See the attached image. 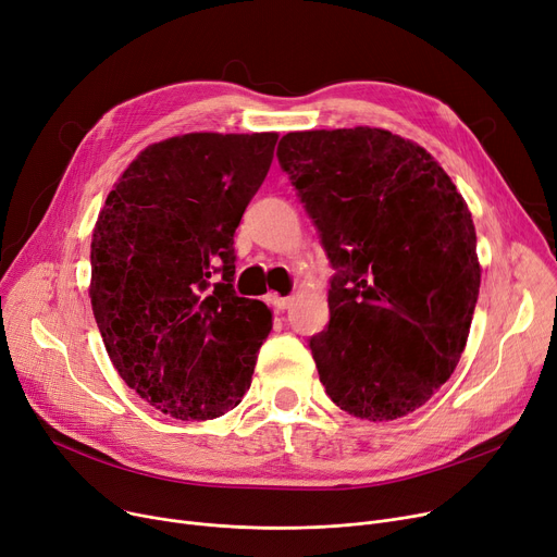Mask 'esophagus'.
Returning <instances> with one entry per match:
<instances>
[{
    "label": "esophagus",
    "mask_w": 557,
    "mask_h": 557,
    "mask_svg": "<svg viewBox=\"0 0 557 557\" xmlns=\"http://www.w3.org/2000/svg\"><path fill=\"white\" fill-rule=\"evenodd\" d=\"M267 302H269L275 311H284V309L290 305V298H282V296H277V294H269V296H267Z\"/></svg>",
    "instance_id": "esophagus-1"
}]
</instances>
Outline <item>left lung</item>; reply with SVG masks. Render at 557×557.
Returning a JSON list of instances; mask_svg holds the SVG:
<instances>
[{"label":"left lung","mask_w":557,"mask_h":557,"mask_svg":"<svg viewBox=\"0 0 557 557\" xmlns=\"http://www.w3.org/2000/svg\"><path fill=\"white\" fill-rule=\"evenodd\" d=\"M277 160L334 269L309 338L327 395L384 422L426 404L460 361L481 267L467 202L422 146L382 128L286 133Z\"/></svg>","instance_id":"obj_1"}]
</instances>
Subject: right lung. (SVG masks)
<instances>
[{
	"label": "right lung",
	"instance_id": "obj_1",
	"mask_svg": "<svg viewBox=\"0 0 557 557\" xmlns=\"http://www.w3.org/2000/svg\"><path fill=\"white\" fill-rule=\"evenodd\" d=\"M277 133H189L144 149L92 234L90 298L108 357L175 420L237 406L271 311L234 290V230L271 169Z\"/></svg>",
	"mask_w": 557,
	"mask_h": 557
}]
</instances>
